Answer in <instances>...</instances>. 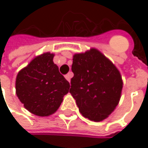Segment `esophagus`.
Wrapping results in <instances>:
<instances>
[{"mask_svg":"<svg viewBox=\"0 0 148 148\" xmlns=\"http://www.w3.org/2000/svg\"><path fill=\"white\" fill-rule=\"evenodd\" d=\"M72 76H73V74H72V73L70 72V73H69V74L65 75V78H66V79H67V80H68L69 82H70V79H71Z\"/></svg>","mask_w":148,"mask_h":148,"instance_id":"1","label":"esophagus"}]
</instances>
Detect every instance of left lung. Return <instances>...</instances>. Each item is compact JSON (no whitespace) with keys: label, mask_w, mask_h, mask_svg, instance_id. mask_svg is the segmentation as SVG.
I'll use <instances>...</instances> for the list:
<instances>
[{"label":"left lung","mask_w":148,"mask_h":148,"mask_svg":"<svg viewBox=\"0 0 148 148\" xmlns=\"http://www.w3.org/2000/svg\"><path fill=\"white\" fill-rule=\"evenodd\" d=\"M72 94L83 116L100 122L107 118L119 103L123 80L116 66L96 49L73 57Z\"/></svg>","instance_id":"1"}]
</instances>
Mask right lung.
<instances>
[{"instance_id":"add662e5","label":"right lung","mask_w":148,"mask_h":148,"mask_svg":"<svg viewBox=\"0 0 148 148\" xmlns=\"http://www.w3.org/2000/svg\"><path fill=\"white\" fill-rule=\"evenodd\" d=\"M54 54L35 57L16 77V94L31 113L48 116L55 113L69 92V82L53 62Z\"/></svg>"}]
</instances>
